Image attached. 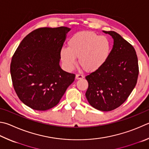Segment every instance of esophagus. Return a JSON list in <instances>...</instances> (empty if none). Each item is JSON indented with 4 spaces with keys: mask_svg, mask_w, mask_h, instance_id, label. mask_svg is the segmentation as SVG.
I'll list each match as a JSON object with an SVG mask.
<instances>
[{
    "mask_svg": "<svg viewBox=\"0 0 149 149\" xmlns=\"http://www.w3.org/2000/svg\"><path fill=\"white\" fill-rule=\"evenodd\" d=\"M83 78V75L81 74H77L75 75V79H81Z\"/></svg>",
    "mask_w": 149,
    "mask_h": 149,
    "instance_id": "obj_1",
    "label": "esophagus"
}]
</instances>
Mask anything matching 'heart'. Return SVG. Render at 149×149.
I'll use <instances>...</instances> for the list:
<instances>
[{
    "mask_svg": "<svg viewBox=\"0 0 149 149\" xmlns=\"http://www.w3.org/2000/svg\"><path fill=\"white\" fill-rule=\"evenodd\" d=\"M111 53V43L107 37L95 32L82 31L75 33L68 42V47H63L60 55L68 70L74 68L78 63L84 71L92 73L101 68Z\"/></svg>",
    "mask_w": 149,
    "mask_h": 149,
    "instance_id": "1",
    "label": "heart"
}]
</instances>
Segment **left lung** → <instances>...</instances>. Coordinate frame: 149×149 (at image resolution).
<instances>
[{
  "mask_svg": "<svg viewBox=\"0 0 149 149\" xmlns=\"http://www.w3.org/2000/svg\"><path fill=\"white\" fill-rule=\"evenodd\" d=\"M114 40L110 55L100 69L85 77L88 87L85 96L95 109L109 111L121 105L136 85L139 74L135 49L114 31H103Z\"/></svg>",
  "mask_w": 149,
  "mask_h": 149,
  "instance_id": "obj_1",
  "label": "left lung"
}]
</instances>
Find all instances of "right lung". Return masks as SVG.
Returning <instances> with one entry per match:
<instances>
[{
	"mask_svg": "<svg viewBox=\"0 0 149 149\" xmlns=\"http://www.w3.org/2000/svg\"><path fill=\"white\" fill-rule=\"evenodd\" d=\"M70 28L44 27L24 38L12 56L10 73L13 88L23 104L34 110L55 107L75 75L61 69V49Z\"/></svg>",
	"mask_w": 149,
	"mask_h": 149,
	"instance_id": "obj_1",
	"label": "right lung"
}]
</instances>
